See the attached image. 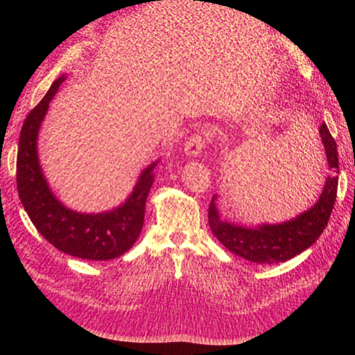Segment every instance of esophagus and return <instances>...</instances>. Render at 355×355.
<instances>
[{
  "label": "esophagus",
  "mask_w": 355,
  "mask_h": 355,
  "mask_svg": "<svg viewBox=\"0 0 355 355\" xmlns=\"http://www.w3.org/2000/svg\"><path fill=\"white\" fill-rule=\"evenodd\" d=\"M204 145H206V139L201 135H192L184 145V154L188 158H196L201 154Z\"/></svg>",
  "instance_id": "1"
}]
</instances>
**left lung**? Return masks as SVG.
Here are the masks:
<instances>
[{
  "instance_id": "8db88e82",
  "label": "left lung",
  "mask_w": 355,
  "mask_h": 355,
  "mask_svg": "<svg viewBox=\"0 0 355 355\" xmlns=\"http://www.w3.org/2000/svg\"><path fill=\"white\" fill-rule=\"evenodd\" d=\"M318 132L333 175L327 176L324 188L314 206L299 213L293 219L280 223H259L253 227L239 225L220 216L216 206L218 196L213 197L209 207L210 230L230 252L254 263H280L305 252L318 240L335 206L339 179L335 139L324 123L320 125Z\"/></svg>"
}]
</instances>
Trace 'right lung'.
I'll return each mask as SVG.
<instances>
[{"instance_id":"1","label":"right lung","mask_w":355,"mask_h":355,"mask_svg":"<svg viewBox=\"0 0 355 355\" xmlns=\"http://www.w3.org/2000/svg\"><path fill=\"white\" fill-rule=\"evenodd\" d=\"M65 80L67 73H63L51 84L22 125L16 164L19 198L34 227L58 250L89 261L115 259L132 249L142 231L146 197L159 159L141 171L130 196L118 207L102 213H81L67 207L53 194L44 176L37 142L50 102Z\"/></svg>"}]
</instances>
